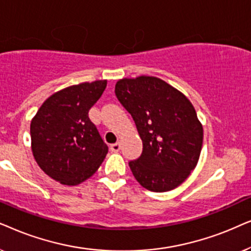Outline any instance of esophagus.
Listing matches in <instances>:
<instances>
[{"mask_svg": "<svg viewBox=\"0 0 251 251\" xmlns=\"http://www.w3.org/2000/svg\"><path fill=\"white\" fill-rule=\"evenodd\" d=\"M110 150L113 152H118L120 150V143L117 142V143H113V145L110 146Z\"/></svg>", "mask_w": 251, "mask_h": 251, "instance_id": "obj_1", "label": "esophagus"}]
</instances>
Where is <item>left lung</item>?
Returning a JSON list of instances; mask_svg holds the SVG:
<instances>
[{"label":"left lung","mask_w":251,"mask_h":251,"mask_svg":"<svg viewBox=\"0 0 251 251\" xmlns=\"http://www.w3.org/2000/svg\"><path fill=\"white\" fill-rule=\"evenodd\" d=\"M115 93L143 143L141 156L128 163L134 178L151 192L176 188L195 169L202 149L203 127L193 104L156 76L124 78Z\"/></svg>","instance_id":"obj_1"}]
</instances>
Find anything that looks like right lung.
Here are the masks:
<instances>
[{
  "label": "right lung",
  "mask_w": 251,
  "mask_h": 251,
  "mask_svg": "<svg viewBox=\"0 0 251 251\" xmlns=\"http://www.w3.org/2000/svg\"><path fill=\"white\" fill-rule=\"evenodd\" d=\"M105 87L106 80L66 87L47 99L32 119L33 156L46 175L63 185L91 178L108 153L88 117Z\"/></svg>",
  "instance_id": "obj_1"
}]
</instances>
